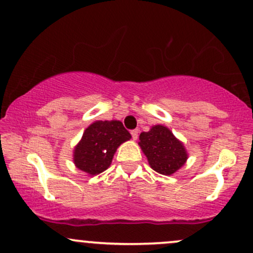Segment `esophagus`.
<instances>
[{"mask_svg":"<svg viewBox=\"0 0 253 253\" xmlns=\"http://www.w3.org/2000/svg\"><path fill=\"white\" fill-rule=\"evenodd\" d=\"M131 134H132V139L133 140L138 139V129H133V131H131Z\"/></svg>","mask_w":253,"mask_h":253,"instance_id":"1","label":"esophagus"}]
</instances>
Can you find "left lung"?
Wrapping results in <instances>:
<instances>
[{
    "label": "left lung",
    "mask_w": 253,
    "mask_h": 253,
    "mask_svg": "<svg viewBox=\"0 0 253 253\" xmlns=\"http://www.w3.org/2000/svg\"><path fill=\"white\" fill-rule=\"evenodd\" d=\"M138 144L148 157L150 167L163 175H171L179 170L188 157L184 144L162 125L152 126L149 132H141Z\"/></svg>",
    "instance_id": "obj_1"
}]
</instances>
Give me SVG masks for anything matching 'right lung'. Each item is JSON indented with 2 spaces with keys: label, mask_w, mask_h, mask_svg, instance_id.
I'll return each instance as SVG.
<instances>
[{
  "label": "right lung",
  "mask_w": 253,
  "mask_h": 253,
  "mask_svg": "<svg viewBox=\"0 0 253 253\" xmlns=\"http://www.w3.org/2000/svg\"><path fill=\"white\" fill-rule=\"evenodd\" d=\"M129 139L131 134L121 121H95L74 148V165L90 175H97L112 165L116 149Z\"/></svg>",
  "instance_id": "1"
}]
</instances>
